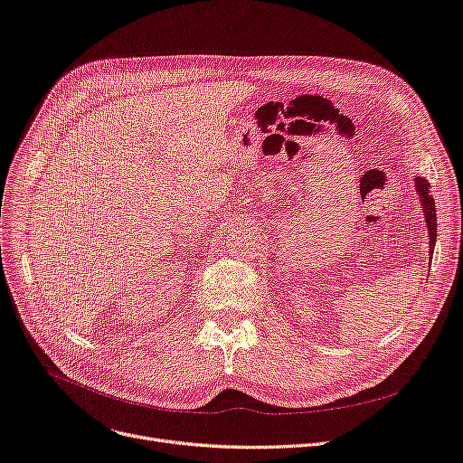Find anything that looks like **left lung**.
<instances>
[{
	"label": "left lung",
	"instance_id": "1",
	"mask_svg": "<svg viewBox=\"0 0 463 463\" xmlns=\"http://www.w3.org/2000/svg\"><path fill=\"white\" fill-rule=\"evenodd\" d=\"M415 187H417V194H419L420 206H422V212H424V222H426V227H428V240H430V255H431L433 253V246H435V238H437L435 203H433V197L430 194V184H428L426 178L417 176L415 178Z\"/></svg>",
	"mask_w": 463,
	"mask_h": 463
}]
</instances>
